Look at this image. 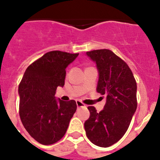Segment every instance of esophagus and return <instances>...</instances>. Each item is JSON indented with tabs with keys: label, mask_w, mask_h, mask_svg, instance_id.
Here are the masks:
<instances>
[{
	"label": "esophagus",
	"mask_w": 160,
	"mask_h": 160,
	"mask_svg": "<svg viewBox=\"0 0 160 160\" xmlns=\"http://www.w3.org/2000/svg\"><path fill=\"white\" fill-rule=\"evenodd\" d=\"M76 104H77V107H78V108H80V107H86V106H85V104H83V103L82 102H80V101H77V102H76Z\"/></svg>",
	"instance_id": "esophagus-1"
}]
</instances>
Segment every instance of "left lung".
Segmentation results:
<instances>
[{"mask_svg": "<svg viewBox=\"0 0 160 160\" xmlns=\"http://www.w3.org/2000/svg\"><path fill=\"white\" fill-rule=\"evenodd\" d=\"M95 62L98 93L107 97L104 108L97 112L89 107L90 118L85 122L87 138L96 146L108 148L128 131L137 108V85L132 72L123 60L110 49L87 52Z\"/></svg>", "mask_w": 160, "mask_h": 160, "instance_id": "1", "label": "left lung"}]
</instances>
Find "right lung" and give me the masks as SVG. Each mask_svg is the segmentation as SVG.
<instances>
[{
	"instance_id": "right-lung-1",
	"label": "right lung",
	"mask_w": 160,
	"mask_h": 160,
	"mask_svg": "<svg viewBox=\"0 0 160 160\" xmlns=\"http://www.w3.org/2000/svg\"><path fill=\"white\" fill-rule=\"evenodd\" d=\"M78 53L50 51L26 69L18 87L19 114L31 137L43 145L55 143L64 136L77 110L74 100L56 98L58 87H63L66 69Z\"/></svg>"
}]
</instances>
